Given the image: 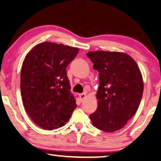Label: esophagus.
<instances>
[{"label": "esophagus", "instance_id": "1", "mask_svg": "<svg viewBox=\"0 0 161 161\" xmlns=\"http://www.w3.org/2000/svg\"><path fill=\"white\" fill-rule=\"evenodd\" d=\"M86 94H85V93H81V94L80 95V100L81 101H83L84 100V98H86Z\"/></svg>", "mask_w": 161, "mask_h": 161}]
</instances>
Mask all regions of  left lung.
<instances>
[{"mask_svg": "<svg viewBox=\"0 0 161 161\" xmlns=\"http://www.w3.org/2000/svg\"><path fill=\"white\" fill-rule=\"evenodd\" d=\"M86 56L99 72L100 84L96 95L98 108L90 119L101 131H118L138 109L144 91L142 72L136 61L125 53L90 51Z\"/></svg>", "mask_w": 161, "mask_h": 161, "instance_id": "left-lung-1", "label": "left lung"}]
</instances>
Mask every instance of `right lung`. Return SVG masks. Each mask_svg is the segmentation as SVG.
Wrapping results in <instances>:
<instances>
[{"label":"right lung","instance_id":"add662e5","mask_svg":"<svg viewBox=\"0 0 161 161\" xmlns=\"http://www.w3.org/2000/svg\"><path fill=\"white\" fill-rule=\"evenodd\" d=\"M80 49L56 43H39L26 55L20 74L23 104L43 130L63 127L77 107L66 68Z\"/></svg>","mask_w":161,"mask_h":161}]
</instances>
